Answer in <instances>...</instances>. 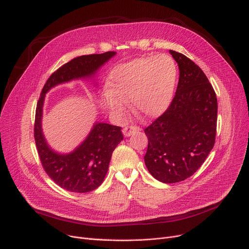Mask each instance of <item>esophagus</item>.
<instances>
[{
    "mask_svg": "<svg viewBox=\"0 0 249 249\" xmlns=\"http://www.w3.org/2000/svg\"><path fill=\"white\" fill-rule=\"evenodd\" d=\"M141 128L139 126H136V125H130V126H126L124 129H123V134L125 137H129L131 136L132 134L134 133V132H137V131H140Z\"/></svg>",
    "mask_w": 249,
    "mask_h": 249,
    "instance_id": "obj_1",
    "label": "esophagus"
}]
</instances>
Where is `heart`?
<instances>
[{"instance_id":"heart-1","label":"heart","mask_w":249,"mask_h":249,"mask_svg":"<svg viewBox=\"0 0 249 249\" xmlns=\"http://www.w3.org/2000/svg\"><path fill=\"white\" fill-rule=\"evenodd\" d=\"M177 70L171 58L165 55L139 58L118 65L110 74V86L104 93L106 106L122 116L133 100L138 113L157 117L171 103Z\"/></svg>"}]
</instances>
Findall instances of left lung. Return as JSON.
<instances>
[{
	"instance_id": "1",
	"label": "left lung",
	"mask_w": 249,
	"mask_h": 249,
	"mask_svg": "<svg viewBox=\"0 0 249 249\" xmlns=\"http://www.w3.org/2000/svg\"><path fill=\"white\" fill-rule=\"evenodd\" d=\"M179 81L169 107L144 129V156L150 174L163 183L192 176L212 150L216 136L217 99L206 75L185 55L170 50Z\"/></svg>"
}]
</instances>
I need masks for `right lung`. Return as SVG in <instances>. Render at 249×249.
Listing matches in <instances>:
<instances>
[{
	"label": "right lung",
	"mask_w": 249,
	"mask_h": 249,
	"mask_svg": "<svg viewBox=\"0 0 249 249\" xmlns=\"http://www.w3.org/2000/svg\"><path fill=\"white\" fill-rule=\"evenodd\" d=\"M115 52L74 58L64 64L47 80L37 103L34 137L42 166L56 184L77 193H87L102 184L114 149L122 141L121 127L96 123L89 136L76 150L61 155L49 148L42 133L41 120L45 94L60 83L92 76Z\"/></svg>",
	"instance_id": "add662e5"
}]
</instances>
